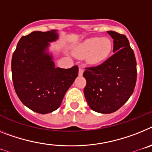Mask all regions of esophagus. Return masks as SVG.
Wrapping results in <instances>:
<instances>
[{
    "label": "esophagus",
    "instance_id": "obj_1",
    "mask_svg": "<svg viewBox=\"0 0 152 152\" xmlns=\"http://www.w3.org/2000/svg\"><path fill=\"white\" fill-rule=\"evenodd\" d=\"M83 72H84L83 68L82 66H80V68H79V76H83Z\"/></svg>",
    "mask_w": 152,
    "mask_h": 152
}]
</instances>
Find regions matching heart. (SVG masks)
<instances>
[{"label":"heart","instance_id":"heart-1","mask_svg":"<svg viewBox=\"0 0 152 152\" xmlns=\"http://www.w3.org/2000/svg\"><path fill=\"white\" fill-rule=\"evenodd\" d=\"M111 50L112 43L109 39L93 37L80 44L77 51L82 56L89 54V60L92 63H99L109 56Z\"/></svg>","mask_w":152,"mask_h":152}]
</instances>
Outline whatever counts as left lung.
I'll use <instances>...</instances> for the list:
<instances>
[{
    "label": "left lung",
    "instance_id": "1",
    "mask_svg": "<svg viewBox=\"0 0 152 152\" xmlns=\"http://www.w3.org/2000/svg\"><path fill=\"white\" fill-rule=\"evenodd\" d=\"M113 39L114 54L96 66L86 67L84 95L89 107L104 114L121 108L133 93L137 79L136 60L124 34L107 31Z\"/></svg>",
    "mask_w": 152,
    "mask_h": 152
}]
</instances>
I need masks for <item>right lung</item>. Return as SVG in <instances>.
Masks as SVG:
<instances>
[{
  "instance_id": "1",
  "label": "right lung",
  "mask_w": 152,
  "mask_h": 152,
  "mask_svg": "<svg viewBox=\"0 0 152 152\" xmlns=\"http://www.w3.org/2000/svg\"><path fill=\"white\" fill-rule=\"evenodd\" d=\"M58 39L56 30L34 31L19 40L11 61L14 89L22 103L47 114L60 107L66 92L78 76L77 66L56 68L47 52L49 42Z\"/></svg>"
}]
</instances>
